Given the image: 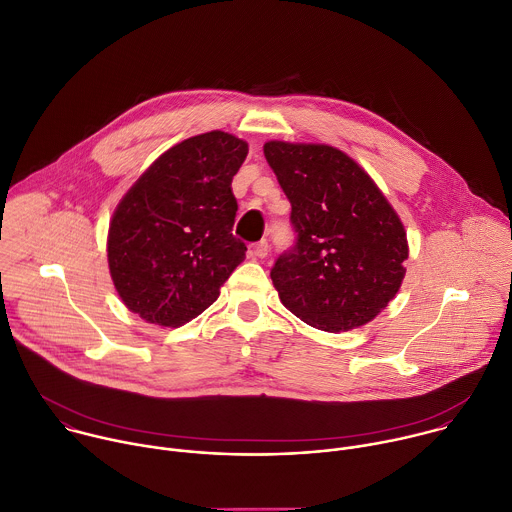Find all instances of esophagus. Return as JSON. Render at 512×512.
Listing matches in <instances>:
<instances>
[{"instance_id":"1","label":"esophagus","mask_w":512,"mask_h":512,"mask_svg":"<svg viewBox=\"0 0 512 512\" xmlns=\"http://www.w3.org/2000/svg\"><path fill=\"white\" fill-rule=\"evenodd\" d=\"M251 253H253L257 259H265V257H267V253H269V243H267V241H259V243H255V245H253V249H251Z\"/></svg>"}]
</instances>
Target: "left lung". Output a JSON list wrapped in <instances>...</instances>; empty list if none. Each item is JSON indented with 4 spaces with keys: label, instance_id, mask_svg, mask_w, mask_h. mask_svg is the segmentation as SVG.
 Masks as SVG:
<instances>
[{
    "label": "left lung",
    "instance_id": "8db88e82",
    "mask_svg": "<svg viewBox=\"0 0 512 512\" xmlns=\"http://www.w3.org/2000/svg\"><path fill=\"white\" fill-rule=\"evenodd\" d=\"M267 164L291 204L296 247L271 279L306 324L342 332L375 320L405 277L407 231L375 180L326 143L267 141Z\"/></svg>",
    "mask_w": 512,
    "mask_h": 512
}]
</instances>
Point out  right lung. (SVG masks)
Listing matches in <instances>:
<instances>
[{
    "instance_id": "obj_1",
    "label": "right lung",
    "mask_w": 512,
    "mask_h": 512,
    "mask_svg": "<svg viewBox=\"0 0 512 512\" xmlns=\"http://www.w3.org/2000/svg\"><path fill=\"white\" fill-rule=\"evenodd\" d=\"M247 154V141L233 133H200L164 152L123 194L109 223L107 261L129 312L178 328L221 296L247 251L231 233V182Z\"/></svg>"
}]
</instances>
